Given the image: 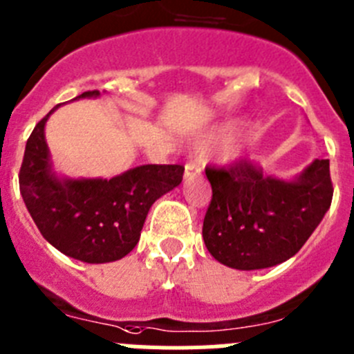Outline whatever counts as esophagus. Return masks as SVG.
Wrapping results in <instances>:
<instances>
[{
    "instance_id": "obj_1",
    "label": "esophagus",
    "mask_w": 354,
    "mask_h": 354,
    "mask_svg": "<svg viewBox=\"0 0 354 354\" xmlns=\"http://www.w3.org/2000/svg\"><path fill=\"white\" fill-rule=\"evenodd\" d=\"M201 176V164L196 160H190L185 164V174L183 178L185 180H190V178H196Z\"/></svg>"
}]
</instances>
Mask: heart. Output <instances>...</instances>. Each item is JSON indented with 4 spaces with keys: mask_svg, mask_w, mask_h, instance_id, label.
<instances>
[{
    "mask_svg": "<svg viewBox=\"0 0 354 354\" xmlns=\"http://www.w3.org/2000/svg\"><path fill=\"white\" fill-rule=\"evenodd\" d=\"M232 133H234V129H232L231 125L218 127V129H213L212 132L205 133V136L199 139V145L203 146V148H216V146H222L225 145V142L231 141Z\"/></svg>",
    "mask_w": 354,
    "mask_h": 354,
    "instance_id": "obj_1",
    "label": "heart"
}]
</instances>
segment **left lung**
I'll return each mask as SVG.
<instances>
[{"instance_id":"left-lung-1","label":"left lung","mask_w":354,"mask_h":354,"mask_svg":"<svg viewBox=\"0 0 354 354\" xmlns=\"http://www.w3.org/2000/svg\"><path fill=\"white\" fill-rule=\"evenodd\" d=\"M212 203L203 222L208 252L234 270H263L295 256L316 231L333 196L330 160L316 158L295 178L266 176L240 160L206 169Z\"/></svg>"}]
</instances>
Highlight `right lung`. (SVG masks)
<instances>
[{
    "instance_id": "obj_1",
    "label": "right lung",
    "mask_w": 354,
    "mask_h": 354,
    "mask_svg": "<svg viewBox=\"0 0 354 354\" xmlns=\"http://www.w3.org/2000/svg\"><path fill=\"white\" fill-rule=\"evenodd\" d=\"M84 91L75 98H97ZM37 123L24 149L19 187L42 236L65 256L100 264L122 259L138 245L146 215L158 197L181 183V165L146 164L111 178H68L54 171L46 123Z\"/></svg>"
}]
</instances>
